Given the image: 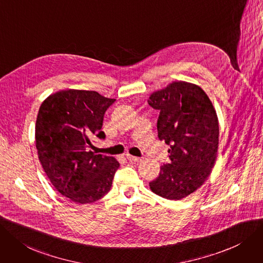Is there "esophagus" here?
<instances>
[{
  "label": "esophagus",
  "instance_id": "obj_1",
  "mask_svg": "<svg viewBox=\"0 0 263 263\" xmlns=\"http://www.w3.org/2000/svg\"><path fill=\"white\" fill-rule=\"evenodd\" d=\"M126 159H127L130 162H139V161H141L140 157L134 156V155H130V154H126Z\"/></svg>",
  "mask_w": 263,
  "mask_h": 263
}]
</instances>
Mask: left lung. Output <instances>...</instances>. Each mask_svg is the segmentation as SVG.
<instances>
[{
	"instance_id": "8db88e82",
	"label": "left lung",
	"mask_w": 263,
	"mask_h": 263,
	"mask_svg": "<svg viewBox=\"0 0 263 263\" xmlns=\"http://www.w3.org/2000/svg\"><path fill=\"white\" fill-rule=\"evenodd\" d=\"M148 103L160 111L157 135L170 145L171 160L161 166L150 187L164 198L181 199L201 186L215 166L219 143L217 113L201 87L183 81L154 91Z\"/></svg>"
}]
</instances>
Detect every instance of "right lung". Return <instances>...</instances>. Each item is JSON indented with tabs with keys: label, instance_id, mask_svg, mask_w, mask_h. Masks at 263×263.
<instances>
[{
	"label": "right lung",
	"instance_id": "add662e5",
	"mask_svg": "<svg viewBox=\"0 0 263 263\" xmlns=\"http://www.w3.org/2000/svg\"><path fill=\"white\" fill-rule=\"evenodd\" d=\"M115 101L93 90L67 89L42 102L35 124L39 160L51 184L70 201L93 203L111 189L120 163L97 154L92 140L104 139V113Z\"/></svg>",
	"mask_w": 263,
	"mask_h": 263
}]
</instances>
